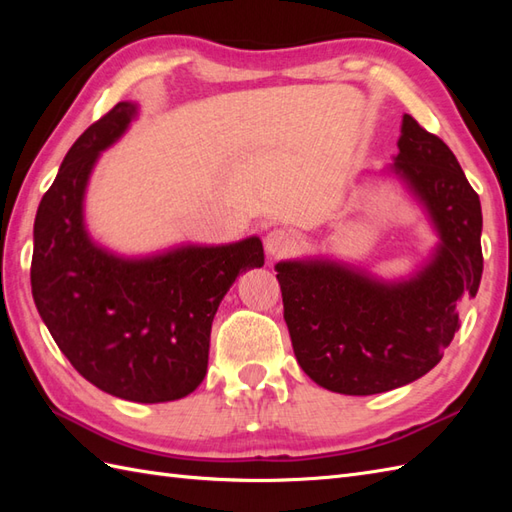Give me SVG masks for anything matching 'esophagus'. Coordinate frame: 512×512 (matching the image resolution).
<instances>
[{
	"label": "esophagus",
	"instance_id": "esophagus-1",
	"mask_svg": "<svg viewBox=\"0 0 512 512\" xmlns=\"http://www.w3.org/2000/svg\"><path fill=\"white\" fill-rule=\"evenodd\" d=\"M264 246L268 250V255L273 257H281V255H288L292 248L297 246L295 237H292V233H288L286 228H273L264 239Z\"/></svg>",
	"mask_w": 512,
	"mask_h": 512
}]
</instances>
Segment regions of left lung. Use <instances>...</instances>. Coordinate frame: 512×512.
I'll use <instances>...</instances> for the list:
<instances>
[{"label":"left lung","instance_id":"8db88e82","mask_svg":"<svg viewBox=\"0 0 512 512\" xmlns=\"http://www.w3.org/2000/svg\"><path fill=\"white\" fill-rule=\"evenodd\" d=\"M394 169L436 222L442 244L407 284L385 286L328 262H281L292 350L314 383L347 396L411 383L440 363L460 306L482 279V206L442 138L405 114Z\"/></svg>","mask_w":512,"mask_h":512}]
</instances>
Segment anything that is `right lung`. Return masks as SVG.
Wrapping results in <instances>:
<instances>
[{"label":"right lung","mask_w":512,"mask_h":512,"mask_svg":"<svg viewBox=\"0 0 512 512\" xmlns=\"http://www.w3.org/2000/svg\"><path fill=\"white\" fill-rule=\"evenodd\" d=\"M134 114L116 103L65 154L37 209L30 284L54 343L85 380L125 400L167 402L204 380L217 306L239 273L264 266V248L248 237L129 262L90 242L85 184Z\"/></svg>","instance_id":"right-lung-1"}]
</instances>
